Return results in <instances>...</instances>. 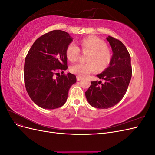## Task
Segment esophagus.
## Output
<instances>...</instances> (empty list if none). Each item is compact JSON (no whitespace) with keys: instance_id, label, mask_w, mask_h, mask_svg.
<instances>
[{"instance_id":"esophagus-1","label":"esophagus","mask_w":155,"mask_h":155,"mask_svg":"<svg viewBox=\"0 0 155 155\" xmlns=\"http://www.w3.org/2000/svg\"><path fill=\"white\" fill-rule=\"evenodd\" d=\"M76 78H77L78 81H80V80H81V79H82V78L80 77V76H77Z\"/></svg>"}]
</instances>
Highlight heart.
I'll list each match as a JSON object with an SVG mask.
<instances>
[{
  "instance_id": "b5f03b06",
  "label": "heart",
  "mask_w": 155,
  "mask_h": 155,
  "mask_svg": "<svg viewBox=\"0 0 155 155\" xmlns=\"http://www.w3.org/2000/svg\"><path fill=\"white\" fill-rule=\"evenodd\" d=\"M83 53L88 54L86 64L77 63L70 67L72 73L78 76L84 77L94 72L97 67L100 70L104 69L109 64L111 60L110 50L106 46L104 41L94 36L83 39L80 42ZM66 55L68 59L75 62L80 55V49L74 42L70 43L67 48Z\"/></svg>"
}]
</instances>
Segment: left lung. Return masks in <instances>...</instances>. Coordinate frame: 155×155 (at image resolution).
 Returning <instances> with one entry per match:
<instances>
[{
	"mask_svg": "<svg viewBox=\"0 0 155 155\" xmlns=\"http://www.w3.org/2000/svg\"><path fill=\"white\" fill-rule=\"evenodd\" d=\"M107 40L113 54L109 67L97 75L105 81H92L85 92L89 104L97 109H108L120 102L125 94L132 76L130 56L125 45L110 36L107 37Z\"/></svg>",
	"mask_w": 155,
	"mask_h": 155,
	"instance_id": "8db88e82",
	"label": "left lung"
}]
</instances>
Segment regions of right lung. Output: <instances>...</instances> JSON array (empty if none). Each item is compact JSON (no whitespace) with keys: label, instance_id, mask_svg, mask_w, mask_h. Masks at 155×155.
Listing matches in <instances>:
<instances>
[{"label":"right lung","instance_id":"right-lung-1","mask_svg":"<svg viewBox=\"0 0 155 155\" xmlns=\"http://www.w3.org/2000/svg\"><path fill=\"white\" fill-rule=\"evenodd\" d=\"M72 41V37L67 32L51 31L34 42L25 58L26 91L31 100L43 109L62 107L70 88L76 82L75 75L63 74L68 68L66 50Z\"/></svg>","mask_w":155,"mask_h":155}]
</instances>
